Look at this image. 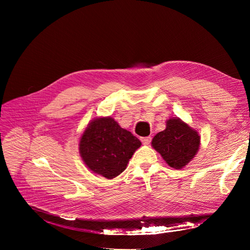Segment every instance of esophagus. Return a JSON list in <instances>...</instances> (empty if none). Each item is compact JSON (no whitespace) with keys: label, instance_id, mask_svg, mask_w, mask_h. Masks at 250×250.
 I'll return each instance as SVG.
<instances>
[{"label":"esophagus","instance_id":"34e87169","mask_svg":"<svg viewBox=\"0 0 250 250\" xmlns=\"http://www.w3.org/2000/svg\"><path fill=\"white\" fill-rule=\"evenodd\" d=\"M142 143L144 144V145H149L150 142H151V137H146V138H142L141 139Z\"/></svg>","mask_w":250,"mask_h":250}]
</instances>
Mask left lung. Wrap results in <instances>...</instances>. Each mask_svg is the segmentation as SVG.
<instances>
[{
	"mask_svg": "<svg viewBox=\"0 0 250 250\" xmlns=\"http://www.w3.org/2000/svg\"><path fill=\"white\" fill-rule=\"evenodd\" d=\"M166 123V129L155 135L151 145L171 168L183 169L197 154L200 137L179 118L169 119Z\"/></svg>",
	"mask_w": 250,
	"mask_h": 250,
	"instance_id": "1",
	"label": "left lung"
}]
</instances>
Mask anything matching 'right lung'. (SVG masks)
I'll return each instance as SVG.
<instances>
[{
    "mask_svg": "<svg viewBox=\"0 0 250 250\" xmlns=\"http://www.w3.org/2000/svg\"><path fill=\"white\" fill-rule=\"evenodd\" d=\"M141 141L111 117L92 120L82 133L79 152L87 168L107 179L122 173Z\"/></svg>",
    "mask_w": 250,
    "mask_h": 250,
    "instance_id": "1",
    "label": "right lung"
}]
</instances>
